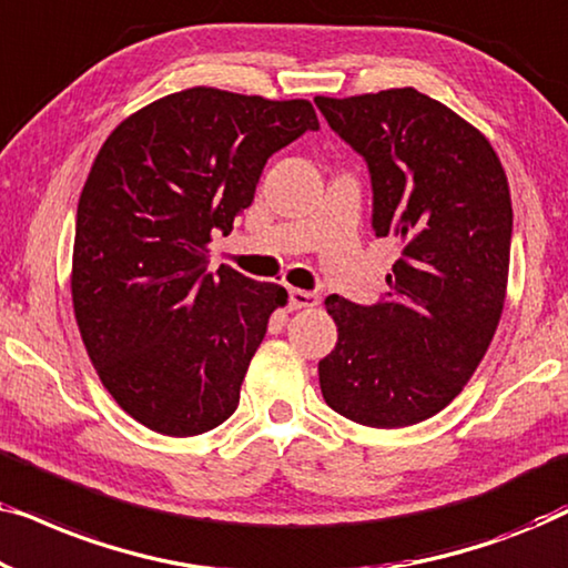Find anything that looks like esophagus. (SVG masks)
Listing matches in <instances>:
<instances>
[{"mask_svg": "<svg viewBox=\"0 0 568 568\" xmlns=\"http://www.w3.org/2000/svg\"><path fill=\"white\" fill-rule=\"evenodd\" d=\"M290 307L292 310L317 307V294L305 292V290H290Z\"/></svg>", "mask_w": 568, "mask_h": 568, "instance_id": "esophagus-1", "label": "esophagus"}]
</instances>
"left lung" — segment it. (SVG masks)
<instances>
[{
	"mask_svg": "<svg viewBox=\"0 0 568 568\" xmlns=\"http://www.w3.org/2000/svg\"><path fill=\"white\" fill-rule=\"evenodd\" d=\"M367 160L372 227L400 245L385 302L325 300L336 348L317 364L336 414L372 429L426 422L460 395L507 300L511 199L480 131L414 88L315 98Z\"/></svg>",
	"mask_w": 568,
	"mask_h": 568,
	"instance_id": "1",
	"label": "left lung"
}]
</instances>
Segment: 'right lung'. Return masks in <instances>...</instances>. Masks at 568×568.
Returning a JSON list of instances; mask_svg holds the SVG:
<instances>
[{"label": "right lung", "mask_w": 568, "mask_h": 568, "mask_svg": "<svg viewBox=\"0 0 568 568\" xmlns=\"http://www.w3.org/2000/svg\"><path fill=\"white\" fill-rule=\"evenodd\" d=\"M310 100L173 92L111 131L77 204L72 305L92 367L146 429L196 437L235 414L268 317L290 294L209 271L271 154L315 131Z\"/></svg>", "instance_id": "add662e5"}]
</instances>
